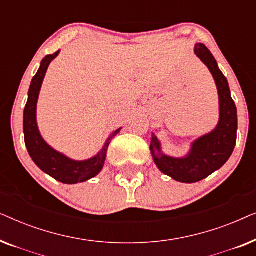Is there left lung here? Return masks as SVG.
<instances>
[{
    "mask_svg": "<svg viewBox=\"0 0 256 256\" xmlns=\"http://www.w3.org/2000/svg\"><path fill=\"white\" fill-rule=\"evenodd\" d=\"M194 54L208 66L216 80L219 94V124L214 130L196 140L192 143L191 152L184 158L164 155L155 135H152L150 144L157 168L182 183H196L219 170L232 155L236 142V107L230 96L226 76L220 71L214 57L204 44H196Z\"/></svg>",
    "mask_w": 256,
    "mask_h": 256,
    "instance_id": "1",
    "label": "left lung"
}]
</instances>
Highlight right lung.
<instances>
[{
	"label": "right lung",
	"instance_id": "right-lung-1",
	"mask_svg": "<svg viewBox=\"0 0 256 256\" xmlns=\"http://www.w3.org/2000/svg\"><path fill=\"white\" fill-rule=\"evenodd\" d=\"M59 54V51L54 54H48L40 62V68L32 78L29 96L24 108L23 116V130H24V141L29 155L36 166L43 170L48 176L54 177V180L64 184H76L88 180L90 178L96 177L98 174L102 170L108 146L110 143V138L120 132V129L115 130L110 138L104 143V148L96 156L87 160H73L66 157L62 154L56 152L52 149L46 142L44 141L38 130L36 121V108L37 100L40 96V90L43 82L45 73L50 65V62Z\"/></svg>",
	"mask_w": 256,
	"mask_h": 256
}]
</instances>
